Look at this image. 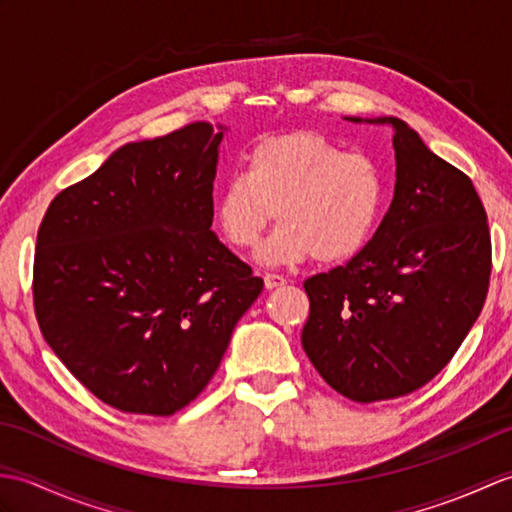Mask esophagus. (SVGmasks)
<instances>
[{"instance_id":"esophagus-1","label":"esophagus","mask_w":512,"mask_h":512,"mask_svg":"<svg viewBox=\"0 0 512 512\" xmlns=\"http://www.w3.org/2000/svg\"><path fill=\"white\" fill-rule=\"evenodd\" d=\"M264 284H266L268 290H273V288L284 286L286 284V277L284 275H275V273H266L264 275Z\"/></svg>"}]
</instances>
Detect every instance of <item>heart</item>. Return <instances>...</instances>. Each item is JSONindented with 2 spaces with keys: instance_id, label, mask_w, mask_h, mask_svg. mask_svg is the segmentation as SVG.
<instances>
[{
  "instance_id": "1",
  "label": "heart",
  "mask_w": 512,
  "mask_h": 512,
  "mask_svg": "<svg viewBox=\"0 0 512 512\" xmlns=\"http://www.w3.org/2000/svg\"><path fill=\"white\" fill-rule=\"evenodd\" d=\"M387 184L372 158L345 154L317 132L262 138L215 193L226 242L253 250L273 215L281 222L262 250L268 264H343L372 242Z\"/></svg>"
}]
</instances>
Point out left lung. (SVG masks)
I'll list each match as a JSON object with an SVG mask.
<instances>
[{
    "label": "left lung",
    "instance_id": "left-lung-1",
    "mask_svg": "<svg viewBox=\"0 0 512 512\" xmlns=\"http://www.w3.org/2000/svg\"><path fill=\"white\" fill-rule=\"evenodd\" d=\"M345 121L394 127V200L361 253L306 279L301 345L332 389L376 402L427 385L458 352L486 301L491 233L471 178L405 121Z\"/></svg>",
    "mask_w": 512,
    "mask_h": 512
}]
</instances>
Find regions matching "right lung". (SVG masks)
Here are the masks:
<instances>
[{
	"instance_id": "obj_1",
	"label": "right lung",
	"mask_w": 512,
	"mask_h": 512,
	"mask_svg": "<svg viewBox=\"0 0 512 512\" xmlns=\"http://www.w3.org/2000/svg\"><path fill=\"white\" fill-rule=\"evenodd\" d=\"M222 136L200 121L127 143L43 215L32 277L41 334L114 409L187 407L264 288L211 231Z\"/></svg>"
}]
</instances>
